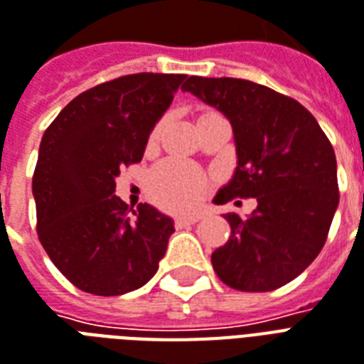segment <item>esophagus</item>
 I'll list each match as a JSON object with an SVG mask.
<instances>
[{
	"mask_svg": "<svg viewBox=\"0 0 364 364\" xmlns=\"http://www.w3.org/2000/svg\"><path fill=\"white\" fill-rule=\"evenodd\" d=\"M200 219V215H179L176 219V227L183 229V227H188V225H194L196 221Z\"/></svg>",
	"mask_w": 364,
	"mask_h": 364,
	"instance_id": "34e87169",
	"label": "esophagus"
}]
</instances>
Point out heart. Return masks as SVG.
<instances>
[{"label": "heart", "mask_w": 364, "mask_h": 364, "mask_svg": "<svg viewBox=\"0 0 364 364\" xmlns=\"http://www.w3.org/2000/svg\"><path fill=\"white\" fill-rule=\"evenodd\" d=\"M156 132L152 133V137ZM152 198L170 210H191L206 191V179L200 171L179 160L158 164L149 181Z\"/></svg>", "instance_id": "heart-1"}]
</instances>
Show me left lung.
<instances>
[{
    "mask_svg": "<svg viewBox=\"0 0 364 364\" xmlns=\"http://www.w3.org/2000/svg\"><path fill=\"white\" fill-rule=\"evenodd\" d=\"M231 122L237 170L213 202L256 198L248 218L227 213L231 237L212 254L227 287L269 292L309 267L336 213V154L305 107L238 77L188 76L181 85Z\"/></svg>",
    "mask_w": 364,
    "mask_h": 364,
    "instance_id": "obj_1",
    "label": "left lung"
}]
</instances>
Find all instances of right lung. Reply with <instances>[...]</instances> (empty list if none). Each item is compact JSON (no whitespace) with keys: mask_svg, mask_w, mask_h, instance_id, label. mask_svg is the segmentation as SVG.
Masks as SVG:
<instances>
[{"mask_svg":"<svg viewBox=\"0 0 364 364\" xmlns=\"http://www.w3.org/2000/svg\"><path fill=\"white\" fill-rule=\"evenodd\" d=\"M185 74L141 72L72 99L41 137L32 194L47 256L83 292L120 296L151 281L176 231L151 204L118 198L122 166L141 162L149 135Z\"/></svg>","mask_w":364,"mask_h":364,"instance_id":"add662e5","label":"right lung"}]
</instances>
